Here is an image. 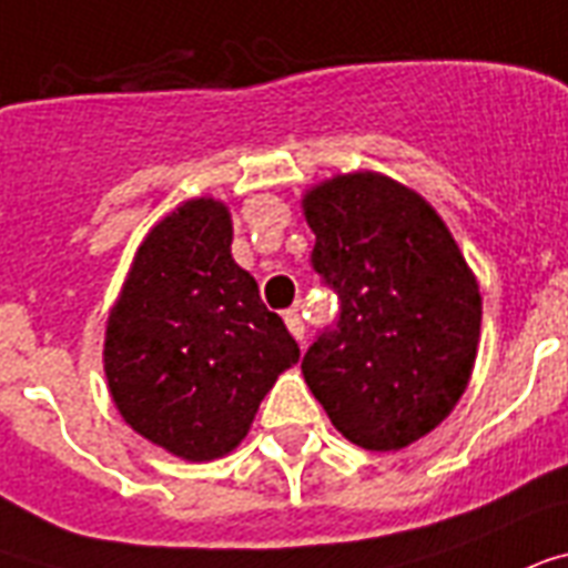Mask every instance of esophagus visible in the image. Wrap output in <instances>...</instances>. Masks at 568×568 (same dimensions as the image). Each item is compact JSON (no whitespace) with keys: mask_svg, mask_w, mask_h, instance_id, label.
<instances>
[{"mask_svg":"<svg viewBox=\"0 0 568 568\" xmlns=\"http://www.w3.org/2000/svg\"><path fill=\"white\" fill-rule=\"evenodd\" d=\"M284 323H287L290 334H293L296 341H302V337H305V323H302V316H298L296 307H290L287 314H284Z\"/></svg>","mask_w":568,"mask_h":568,"instance_id":"1","label":"esophagus"}]
</instances>
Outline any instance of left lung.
Segmentation results:
<instances>
[{
    "mask_svg": "<svg viewBox=\"0 0 568 568\" xmlns=\"http://www.w3.org/2000/svg\"><path fill=\"white\" fill-rule=\"evenodd\" d=\"M311 266L337 293L334 325L302 358L337 433L399 450L465 394L480 341V290L433 206L382 174H341L305 195Z\"/></svg>",
    "mask_w": 568,
    "mask_h": 568,
    "instance_id": "left-lung-1",
    "label": "left lung"
}]
</instances>
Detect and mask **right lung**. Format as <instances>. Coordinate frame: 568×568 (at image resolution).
Here are the masks:
<instances>
[{
  "instance_id": "add662e5",
  "label": "right lung",
  "mask_w": 568,
  "mask_h": 568,
  "mask_svg": "<svg viewBox=\"0 0 568 568\" xmlns=\"http://www.w3.org/2000/svg\"><path fill=\"white\" fill-rule=\"evenodd\" d=\"M231 213L213 197L178 206L135 254L105 325V379L148 442L204 463L243 442L298 344L231 257Z\"/></svg>"
}]
</instances>
